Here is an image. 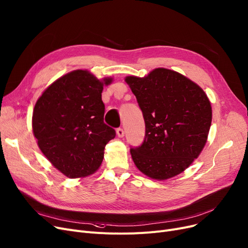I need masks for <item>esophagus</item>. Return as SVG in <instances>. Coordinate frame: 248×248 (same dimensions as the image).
I'll list each match as a JSON object with an SVG mask.
<instances>
[{
    "label": "esophagus",
    "instance_id": "obj_1",
    "mask_svg": "<svg viewBox=\"0 0 248 248\" xmlns=\"http://www.w3.org/2000/svg\"><path fill=\"white\" fill-rule=\"evenodd\" d=\"M116 135H117V137L118 138H123L124 136V131L123 130V128H117L116 130Z\"/></svg>",
    "mask_w": 248,
    "mask_h": 248
}]
</instances>
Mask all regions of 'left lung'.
Returning <instances> with one entry per match:
<instances>
[{"mask_svg": "<svg viewBox=\"0 0 248 248\" xmlns=\"http://www.w3.org/2000/svg\"><path fill=\"white\" fill-rule=\"evenodd\" d=\"M144 116L143 144L131 149L137 168L166 180L184 172L208 141L212 106L200 86L178 72L157 68L147 76L124 78Z\"/></svg>", "mask_w": 248, "mask_h": 248, "instance_id": "left-lung-1", "label": "left lung"}]
</instances>
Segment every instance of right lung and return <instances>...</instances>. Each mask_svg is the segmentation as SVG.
<instances>
[{
  "instance_id": "right-lung-1",
  "label": "right lung",
  "mask_w": 248,
  "mask_h": 248,
  "mask_svg": "<svg viewBox=\"0 0 248 248\" xmlns=\"http://www.w3.org/2000/svg\"><path fill=\"white\" fill-rule=\"evenodd\" d=\"M101 80L75 70L56 80L37 99L32 113L36 143L51 165L69 178H83L100 167L104 148L115 131L103 122Z\"/></svg>"
}]
</instances>
